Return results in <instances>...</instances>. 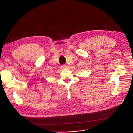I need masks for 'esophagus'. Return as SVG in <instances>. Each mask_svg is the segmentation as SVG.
I'll use <instances>...</instances> for the list:
<instances>
[{
	"label": "esophagus",
	"mask_w": 133,
	"mask_h": 133,
	"mask_svg": "<svg viewBox=\"0 0 133 133\" xmlns=\"http://www.w3.org/2000/svg\"><path fill=\"white\" fill-rule=\"evenodd\" d=\"M61 68H62V69H66L68 68V66L66 65H62Z\"/></svg>",
	"instance_id": "esophagus-1"
}]
</instances>
